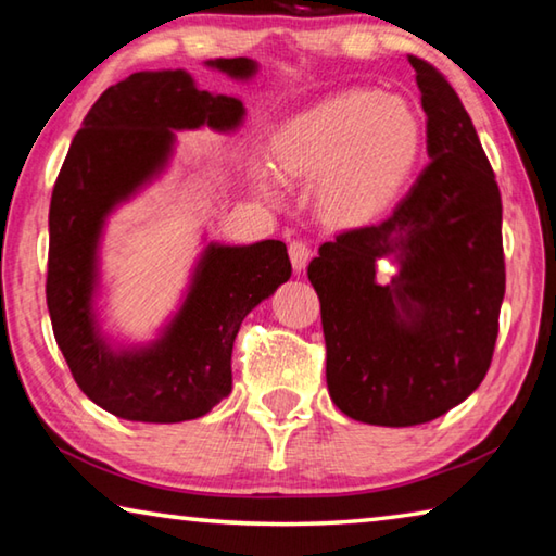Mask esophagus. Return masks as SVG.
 Masks as SVG:
<instances>
[{
  "label": "esophagus",
  "instance_id": "obj_1",
  "mask_svg": "<svg viewBox=\"0 0 556 556\" xmlns=\"http://www.w3.org/2000/svg\"><path fill=\"white\" fill-rule=\"evenodd\" d=\"M289 257H291V265H294V269L301 271L306 267V262L312 260V244H308L306 240L289 242Z\"/></svg>",
  "mask_w": 556,
  "mask_h": 556
}]
</instances>
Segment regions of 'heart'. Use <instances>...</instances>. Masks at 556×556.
I'll return each instance as SVG.
<instances>
[{"mask_svg": "<svg viewBox=\"0 0 556 556\" xmlns=\"http://www.w3.org/2000/svg\"><path fill=\"white\" fill-rule=\"evenodd\" d=\"M421 127L407 102L378 92H341L279 129L271 162L285 176H314L328 220L378 215L417 164Z\"/></svg>", "mask_w": 556, "mask_h": 556, "instance_id": "b5f03b06", "label": "heart"}]
</instances>
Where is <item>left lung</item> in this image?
<instances>
[{"mask_svg": "<svg viewBox=\"0 0 556 556\" xmlns=\"http://www.w3.org/2000/svg\"><path fill=\"white\" fill-rule=\"evenodd\" d=\"M427 112L425 166L388 220L318 248L326 382L336 407L378 427L425 425L464 402L491 368L505 296L503 203L464 102L409 55ZM401 275L380 286L377 260Z\"/></svg>", "mask_w": 556, "mask_h": 556, "instance_id": "8db88e82", "label": "left lung"}]
</instances>
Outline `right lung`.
<instances>
[{
    "mask_svg": "<svg viewBox=\"0 0 556 556\" xmlns=\"http://www.w3.org/2000/svg\"><path fill=\"white\" fill-rule=\"evenodd\" d=\"M211 68L252 78L250 59ZM242 102L201 90L186 71L131 73L108 88L75 131L49 211V304L73 380L98 407L129 421L203 417L232 390V343L242 318L291 277L287 244H208L181 312L149 348L112 351L92 312L98 242L108 213L166 166L176 129H235Z\"/></svg>",
    "mask_w": 556,
    "mask_h": 556,
    "instance_id": "add662e5",
    "label": "right lung"
}]
</instances>
